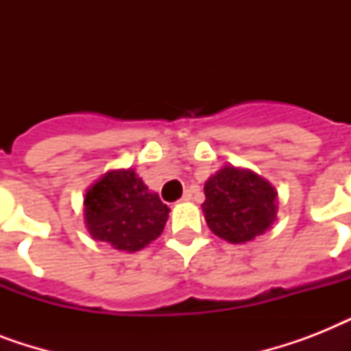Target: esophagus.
I'll return each instance as SVG.
<instances>
[{
    "label": "esophagus",
    "instance_id": "esophagus-1",
    "mask_svg": "<svg viewBox=\"0 0 351 351\" xmlns=\"http://www.w3.org/2000/svg\"><path fill=\"white\" fill-rule=\"evenodd\" d=\"M191 197H193V189H186V191H184V197H182V200H191Z\"/></svg>",
    "mask_w": 351,
    "mask_h": 351
}]
</instances>
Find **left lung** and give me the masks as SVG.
Listing matches in <instances>:
<instances>
[{
	"label": "left lung",
	"instance_id": "8db88e82",
	"mask_svg": "<svg viewBox=\"0 0 351 351\" xmlns=\"http://www.w3.org/2000/svg\"><path fill=\"white\" fill-rule=\"evenodd\" d=\"M204 217L209 230L231 244H244L271 228L277 217V189L250 169L226 165L209 176Z\"/></svg>",
	"mask_w": 351,
	"mask_h": 351
}]
</instances>
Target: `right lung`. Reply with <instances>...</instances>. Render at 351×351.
Returning <instances> with one entry per match:
<instances>
[{
    "label": "right lung",
    "instance_id": "obj_1",
    "mask_svg": "<svg viewBox=\"0 0 351 351\" xmlns=\"http://www.w3.org/2000/svg\"><path fill=\"white\" fill-rule=\"evenodd\" d=\"M84 217L93 239L134 253L162 234L169 208L134 169H114L87 189Z\"/></svg>",
    "mask_w": 351,
    "mask_h": 351
}]
</instances>
